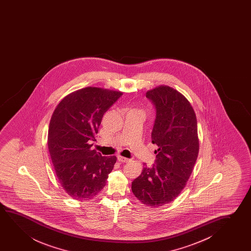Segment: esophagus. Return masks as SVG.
Segmentation results:
<instances>
[{
    "label": "esophagus",
    "mask_w": 251,
    "mask_h": 251,
    "mask_svg": "<svg viewBox=\"0 0 251 251\" xmlns=\"http://www.w3.org/2000/svg\"><path fill=\"white\" fill-rule=\"evenodd\" d=\"M117 159H118V161L122 162V163H127V162L130 161V159H128L127 158H124V157H122V156H117Z\"/></svg>",
    "instance_id": "1"
}]
</instances>
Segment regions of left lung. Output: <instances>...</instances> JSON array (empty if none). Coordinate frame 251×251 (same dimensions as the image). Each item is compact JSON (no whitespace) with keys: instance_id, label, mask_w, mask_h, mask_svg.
I'll use <instances>...</instances> for the list:
<instances>
[{"instance_id":"8db88e82","label":"left lung","mask_w":251,"mask_h":251,"mask_svg":"<svg viewBox=\"0 0 251 251\" xmlns=\"http://www.w3.org/2000/svg\"><path fill=\"white\" fill-rule=\"evenodd\" d=\"M146 96L156 108L151 132L155 165L144 167L132 182V192L146 206L158 207L178 196L193 172L199 152L195 110L178 91L159 86Z\"/></svg>"}]
</instances>
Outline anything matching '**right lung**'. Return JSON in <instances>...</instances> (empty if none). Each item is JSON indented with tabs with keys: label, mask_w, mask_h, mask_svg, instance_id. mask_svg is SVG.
<instances>
[{
	"label": "right lung",
	"mask_w": 251,
	"mask_h": 251,
	"mask_svg": "<svg viewBox=\"0 0 251 251\" xmlns=\"http://www.w3.org/2000/svg\"><path fill=\"white\" fill-rule=\"evenodd\" d=\"M122 92L88 86L70 93L55 107L48 131V148L59 182L75 200L87 201L106 184L117 161L92 150L103 114Z\"/></svg>",
	"instance_id": "right-lung-1"
}]
</instances>
